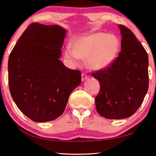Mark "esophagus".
I'll list each match as a JSON object with an SVG mask.
<instances>
[{
	"label": "esophagus",
	"mask_w": 156,
	"mask_h": 156,
	"mask_svg": "<svg viewBox=\"0 0 156 156\" xmlns=\"http://www.w3.org/2000/svg\"><path fill=\"white\" fill-rule=\"evenodd\" d=\"M87 79H88V76L87 75V74L82 73V82H84V81L87 80Z\"/></svg>",
	"instance_id": "34e87169"
}]
</instances>
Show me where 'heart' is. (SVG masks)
<instances>
[{"mask_svg":"<svg viewBox=\"0 0 156 156\" xmlns=\"http://www.w3.org/2000/svg\"><path fill=\"white\" fill-rule=\"evenodd\" d=\"M73 49L67 47L64 56L72 65H77L79 60H87V65L94 70L110 67L117 59L120 50V40L114 34L96 32L74 39Z\"/></svg>","mask_w":156,"mask_h":156,"instance_id":"obj_1","label":"heart"}]
</instances>
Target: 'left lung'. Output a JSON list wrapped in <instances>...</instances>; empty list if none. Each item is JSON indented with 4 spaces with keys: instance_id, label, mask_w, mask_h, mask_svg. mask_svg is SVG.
Instances as JSON below:
<instances>
[{
    "instance_id": "1",
    "label": "left lung",
    "mask_w": 156,
    "mask_h": 156,
    "mask_svg": "<svg viewBox=\"0 0 156 156\" xmlns=\"http://www.w3.org/2000/svg\"><path fill=\"white\" fill-rule=\"evenodd\" d=\"M121 52L115 61L92 74L100 83L95 98L98 113L105 118L119 119L132 116L143 102L148 89V57L130 29L119 24Z\"/></svg>"
}]
</instances>
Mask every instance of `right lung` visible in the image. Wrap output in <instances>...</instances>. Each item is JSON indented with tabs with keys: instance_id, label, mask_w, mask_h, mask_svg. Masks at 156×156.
<instances>
[{
	"instance_id": "right-lung-1",
	"label": "right lung",
	"mask_w": 156,
	"mask_h": 156,
	"mask_svg": "<svg viewBox=\"0 0 156 156\" xmlns=\"http://www.w3.org/2000/svg\"><path fill=\"white\" fill-rule=\"evenodd\" d=\"M66 33L59 25L31 24L9 57L11 96L22 113L37 122L61 115L71 92L82 82L80 71L60 60Z\"/></svg>"
}]
</instances>
